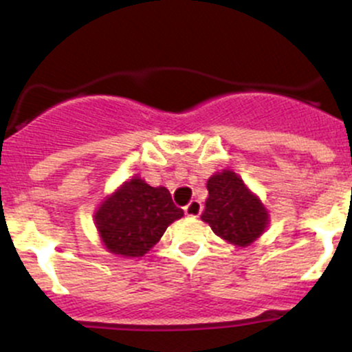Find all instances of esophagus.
Returning a JSON list of instances; mask_svg holds the SVG:
<instances>
[{
	"label": "esophagus",
	"instance_id": "34e87169",
	"mask_svg": "<svg viewBox=\"0 0 352 352\" xmlns=\"http://www.w3.org/2000/svg\"><path fill=\"white\" fill-rule=\"evenodd\" d=\"M201 211H202V204L201 201H197V199H192V201L184 208V212H186L187 216H190V218H197V216L201 214Z\"/></svg>",
	"mask_w": 352,
	"mask_h": 352
}]
</instances>
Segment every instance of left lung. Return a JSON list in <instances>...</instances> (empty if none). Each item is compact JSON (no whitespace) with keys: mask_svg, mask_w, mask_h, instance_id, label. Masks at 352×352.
<instances>
[{"mask_svg":"<svg viewBox=\"0 0 352 352\" xmlns=\"http://www.w3.org/2000/svg\"><path fill=\"white\" fill-rule=\"evenodd\" d=\"M208 192L201 218L216 235L239 247H247L264 233L267 211L236 173L230 170L214 173L208 180Z\"/></svg>","mask_w":352,"mask_h":352,"instance_id":"left-lung-1","label":"left lung"}]
</instances>
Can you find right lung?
<instances>
[{"label":"right lung","instance_id":"right-lung-1","mask_svg":"<svg viewBox=\"0 0 352 352\" xmlns=\"http://www.w3.org/2000/svg\"><path fill=\"white\" fill-rule=\"evenodd\" d=\"M165 187H151L140 177L105 199L95 214L102 242L112 254L141 257L162 239L166 226L182 218Z\"/></svg>","mask_w":352,"mask_h":352}]
</instances>
